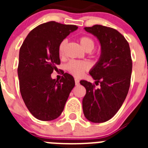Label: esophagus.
<instances>
[{
	"label": "esophagus",
	"instance_id": "esophagus-1",
	"mask_svg": "<svg viewBox=\"0 0 148 148\" xmlns=\"http://www.w3.org/2000/svg\"><path fill=\"white\" fill-rule=\"evenodd\" d=\"M75 85H78L79 84V80H78V78H75Z\"/></svg>",
	"mask_w": 148,
	"mask_h": 148
}]
</instances>
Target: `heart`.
<instances>
[{"label": "heart", "mask_w": 148, "mask_h": 148, "mask_svg": "<svg viewBox=\"0 0 148 148\" xmlns=\"http://www.w3.org/2000/svg\"><path fill=\"white\" fill-rule=\"evenodd\" d=\"M80 44L83 49L87 52H90L94 48L95 43L94 40L91 38L87 37V36H83L81 37L79 39ZM66 44V40H63L59 44L58 47V53L59 54L62 55L64 51L65 46ZM89 65L87 62L84 61H71L66 64V69L71 74H73L75 76L78 77L82 75V73L84 71L88 70Z\"/></svg>", "instance_id": "heart-1"}]
</instances>
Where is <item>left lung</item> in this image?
<instances>
[{"instance_id":"1","label":"left lung","mask_w":148,"mask_h":148,"mask_svg":"<svg viewBox=\"0 0 148 148\" xmlns=\"http://www.w3.org/2000/svg\"><path fill=\"white\" fill-rule=\"evenodd\" d=\"M101 45L99 61L89 73L95 85L87 81L80 84L85 87L82 101L84 116L91 122H105L113 118L125 101L130 88L132 60L129 44L117 30L101 25L84 27Z\"/></svg>"}]
</instances>
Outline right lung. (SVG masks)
I'll return each instance as SVG.
<instances>
[{"instance_id": "right-lung-1", "label": "right lung", "mask_w": 148, "mask_h": 148, "mask_svg": "<svg viewBox=\"0 0 148 148\" xmlns=\"http://www.w3.org/2000/svg\"><path fill=\"white\" fill-rule=\"evenodd\" d=\"M77 29V26L56 21L44 23L28 34L21 47L18 67L21 94L37 119L58 118L75 86L74 78L68 73L60 82L51 78V74L61 64L59 44Z\"/></svg>"}]
</instances>
